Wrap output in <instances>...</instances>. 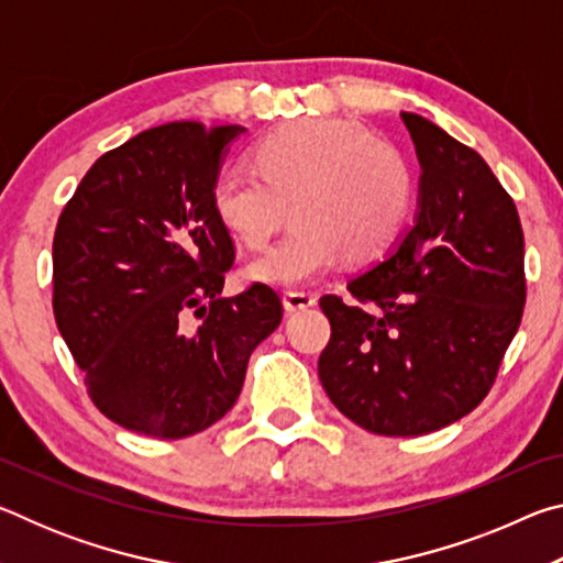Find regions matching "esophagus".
Wrapping results in <instances>:
<instances>
[{"label":"esophagus","instance_id":"obj_1","mask_svg":"<svg viewBox=\"0 0 563 563\" xmlns=\"http://www.w3.org/2000/svg\"><path fill=\"white\" fill-rule=\"evenodd\" d=\"M316 295L312 292H300V290H288L283 292V308L288 312H298V310H308L316 305Z\"/></svg>","mask_w":563,"mask_h":563}]
</instances>
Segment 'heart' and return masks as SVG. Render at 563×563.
<instances>
[{
    "mask_svg": "<svg viewBox=\"0 0 563 563\" xmlns=\"http://www.w3.org/2000/svg\"><path fill=\"white\" fill-rule=\"evenodd\" d=\"M253 166H223L213 206L245 245L261 247L292 203V231L247 265L253 280L305 285L342 255L369 258L393 243L412 203V170L397 148L340 119H305L271 131Z\"/></svg>",
    "mask_w": 563,
    "mask_h": 563,
    "instance_id": "1",
    "label": "heart"
}]
</instances>
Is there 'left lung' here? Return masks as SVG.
<instances>
[{
    "label": "left lung",
    "instance_id": "1",
    "mask_svg": "<svg viewBox=\"0 0 563 563\" xmlns=\"http://www.w3.org/2000/svg\"><path fill=\"white\" fill-rule=\"evenodd\" d=\"M417 213L383 261L320 298L330 342L318 375L362 430L419 437L487 397L527 302L517 206L474 148L402 111Z\"/></svg>",
    "mask_w": 563,
    "mask_h": 563
}]
</instances>
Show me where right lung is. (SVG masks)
Returning a JSON list of instances; mask_svg holds the SVG:
<instances>
[{
    "label": "right lung",
    "mask_w": 563,
    "mask_h": 563,
    "mask_svg": "<svg viewBox=\"0 0 563 563\" xmlns=\"http://www.w3.org/2000/svg\"><path fill=\"white\" fill-rule=\"evenodd\" d=\"M241 133L196 121L141 131L87 170L56 223V328L93 405L131 432L208 430L241 395L251 352L280 325L268 285L221 295L235 253L213 184Z\"/></svg>",
    "instance_id": "1"
}]
</instances>
